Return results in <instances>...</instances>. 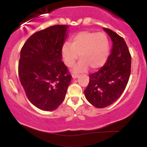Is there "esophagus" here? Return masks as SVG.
<instances>
[{"label": "esophagus", "mask_w": 147, "mask_h": 147, "mask_svg": "<svg viewBox=\"0 0 147 147\" xmlns=\"http://www.w3.org/2000/svg\"><path fill=\"white\" fill-rule=\"evenodd\" d=\"M78 77H79V75H77V74H72V77L73 79H77V78H78Z\"/></svg>", "instance_id": "esophagus-1"}]
</instances>
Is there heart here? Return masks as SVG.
<instances>
[{"label":"heart","mask_w":147,"mask_h":147,"mask_svg":"<svg viewBox=\"0 0 147 147\" xmlns=\"http://www.w3.org/2000/svg\"><path fill=\"white\" fill-rule=\"evenodd\" d=\"M109 55V42L104 33L83 31L65 43L61 48V57L66 66L72 67L78 59L81 61L74 68V72H84L90 68L96 70L106 63Z\"/></svg>","instance_id":"obj_1"}]
</instances>
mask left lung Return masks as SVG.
<instances>
[{
    "label": "left lung",
    "mask_w": 147,
    "mask_h": 147,
    "mask_svg": "<svg viewBox=\"0 0 147 147\" xmlns=\"http://www.w3.org/2000/svg\"><path fill=\"white\" fill-rule=\"evenodd\" d=\"M112 40L111 54L99 71L90 75L84 95L96 108L106 107L119 99L127 85L131 75V57L122 37L103 28Z\"/></svg>",
    "instance_id": "left-lung-1"
}]
</instances>
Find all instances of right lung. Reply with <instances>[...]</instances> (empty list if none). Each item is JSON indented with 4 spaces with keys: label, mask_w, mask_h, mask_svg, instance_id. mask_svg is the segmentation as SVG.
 I'll use <instances>...</instances> for the list:
<instances>
[{
    "label": "right lung",
    "mask_w": 147,
    "mask_h": 147,
    "mask_svg": "<svg viewBox=\"0 0 147 147\" xmlns=\"http://www.w3.org/2000/svg\"><path fill=\"white\" fill-rule=\"evenodd\" d=\"M68 25H57L34 33L20 54L18 75L27 97L45 111L57 109L65 99L72 76L61 61Z\"/></svg>",
    "instance_id": "obj_1"
}]
</instances>
